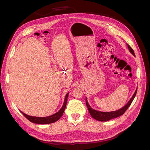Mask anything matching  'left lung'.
Here are the masks:
<instances>
[{"mask_svg": "<svg viewBox=\"0 0 150 150\" xmlns=\"http://www.w3.org/2000/svg\"><path fill=\"white\" fill-rule=\"evenodd\" d=\"M127 44V46H128V48L129 49L130 53L132 54L133 56H135V54H134V52L133 51V49L131 48L128 44ZM137 89H138V87L137 88V89H136L135 92L134 93L132 97L130 98L129 101L123 107H122L121 108L119 109V110H116V111H113L103 112V111H98L96 110H94V109L91 107V106L88 103L87 98H86V106H87V107H88V111L90 113L91 116L94 119H95L96 120H98V121H108L110 120L116 118V117L122 115L125 112V111L127 110V109L129 107L131 103H132V101H133L136 94H137Z\"/></svg>", "mask_w": 150, "mask_h": 150, "instance_id": "1", "label": "left lung"}]
</instances>
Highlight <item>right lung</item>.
Masks as SVG:
<instances>
[{
    "label": "right lung",
    "instance_id": "1",
    "mask_svg": "<svg viewBox=\"0 0 150 150\" xmlns=\"http://www.w3.org/2000/svg\"><path fill=\"white\" fill-rule=\"evenodd\" d=\"M68 95H69V93H67L66 94V97L64 98V103H63V105H62V108L60 109V110L52 115L46 116V117L32 116H29L27 114H25L24 112H23L21 111H20L22 114L26 117L27 119L29 120L30 122H33V123L39 124V125H47V124L53 123V122H56L59 120L61 118V117L62 116L63 113H64V111L65 110V108L66 106Z\"/></svg>",
    "mask_w": 150,
    "mask_h": 150
}]
</instances>
